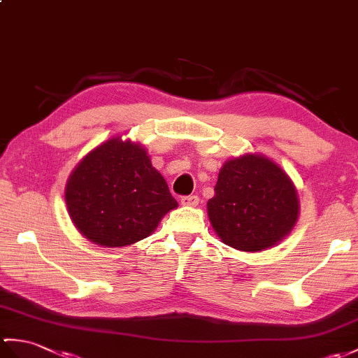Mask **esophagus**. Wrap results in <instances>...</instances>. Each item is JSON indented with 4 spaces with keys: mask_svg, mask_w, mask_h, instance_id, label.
Here are the masks:
<instances>
[{
    "mask_svg": "<svg viewBox=\"0 0 358 358\" xmlns=\"http://www.w3.org/2000/svg\"><path fill=\"white\" fill-rule=\"evenodd\" d=\"M180 203H181V206H185V207H196L198 203H199V198L196 195L182 196Z\"/></svg>",
    "mask_w": 358,
    "mask_h": 358,
    "instance_id": "esophagus-1",
    "label": "esophagus"
}]
</instances>
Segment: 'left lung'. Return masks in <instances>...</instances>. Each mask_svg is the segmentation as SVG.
Returning <instances> with one entry per match:
<instances>
[{
  "label": "left lung",
  "mask_w": 358,
  "mask_h": 358,
  "mask_svg": "<svg viewBox=\"0 0 358 358\" xmlns=\"http://www.w3.org/2000/svg\"><path fill=\"white\" fill-rule=\"evenodd\" d=\"M297 189L268 157L247 152L220 171L207 215L215 234L241 252L268 250L285 239L299 220Z\"/></svg>",
  "instance_id": "1"
}]
</instances>
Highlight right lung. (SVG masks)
Here are the masks:
<instances>
[{
	"label": "right lung",
	"mask_w": 358,
	"mask_h": 358,
	"mask_svg": "<svg viewBox=\"0 0 358 358\" xmlns=\"http://www.w3.org/2000/svg\"><path fill=\"white\" fill-rule=\"evenodd\" d=\"M65 204L79 234L102 247L148 238L178 203L138 141L114 136L96 146L70 173Z\"/></svg>",
	"instance_id": "1"
}]
</instances>
